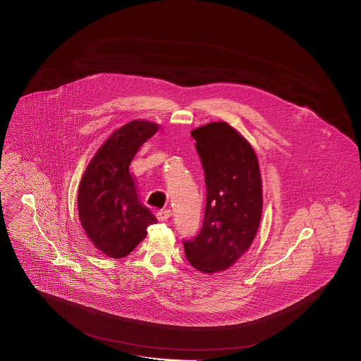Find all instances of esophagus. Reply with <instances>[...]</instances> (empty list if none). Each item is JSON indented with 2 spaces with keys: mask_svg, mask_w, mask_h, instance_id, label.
I'll list each match as a JSON object with an SVG mask.
<instances>
[{
  "mask_svg": "<svg viewBox=\"0 0 361 361\" xmlns=\"http://www.w3.org/2000/svg\"><path fill=\"white\" fill-rule=\"evenodd\" d=\"M156 217L159 221H166L168 219L172 217V210L171 209H164V210H159Z\"/></svg>",
  "mask_w": 361,
  "mask_h": 361,
  "instance_id": "34e87169",
  "label": "esophagus"
}]
</instances>
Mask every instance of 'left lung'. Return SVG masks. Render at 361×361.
Here are the masks:
<instances>
[{"label": "left lung", "instance_id": "obj_1", "mask_svg": "<svg viewBox=\"0 0 361 361\" xmlns=\"http://www.w3.org/2000/svg\"><path fill=\"white\" fill-rule=\"evenodd\" d=\"M205 175L202 228L184 242L186 259L198 271L226 270L250 247L262 214V181L252 145L225 121L192 131Z\"/></svg>", "mask_w": 361, "mask_h": 361}]
</instances>
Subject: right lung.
Here are the masks:
<instances>
[{
	"mask_svg": "<svg viewBox=\"0 0 361 361\" xmlns=\"http://www.w3.org/2000/svg\"><path fill=\"white\" fill-rule=\"evenodd\" d=\"M159 128L135 121L114 132L99 148L82 177L78 192L79 219L88 238L112 258H123L142 242L157 222L140 204L130 163Z\"/></svg>",
	"mask_w": 361,
	"mask_h": 361,
	"instance_id": "right-lung-1",
	"label": "right lung"
}]
</instances>
